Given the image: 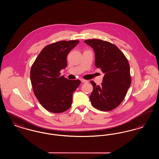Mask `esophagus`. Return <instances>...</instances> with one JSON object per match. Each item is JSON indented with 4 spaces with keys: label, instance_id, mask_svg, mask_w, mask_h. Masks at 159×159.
<instances>
[{
    "label": "esophagus",
    "instance_id": "esophagus-1",
    "mask_svg": "<svg viewBox=\"0 0 159 159\" xmlns=\"http://www.w3.org/2000/svg\"><path fill=\"white\" fill-rule=\"evenodd\" d=\"M81 82H82V83H88V80H84V79H81Z\"/></svg>",
    "mask_w": 159,
    "mask_h": 159
}]
</instances>
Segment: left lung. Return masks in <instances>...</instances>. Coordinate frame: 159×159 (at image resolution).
<instances>
[{"instance_id":"1","label":"left lung","mask_w":159,"mask_h":159,"mask_svg":"<svg viewBox=\"0 0 159 159\" xmlns=\"http://www.w3.org/2000/svg\"><path fill=\"white\" fill-rule=\"evenodd\" d=\"M84 43L93 49L95 64L104 73L101 85L91 83L93 89L91 104L101 111H110L121 104L131 84L128 61L114 44L100 39H89Z\"/></svg>"}]
</instances>
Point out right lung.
Masks as SVG:
<instances>
[{
  "mask_svg": "<svg viewBox=\"0 0 159 159\" xmlns=\"http://www.w3.org/2000/svg\"><path fill=\"white\" fill-rule=\"evenodd\" d=\"M79 41L62 40L45 46L33 64L30 79L34 93L48 111L60 113L71 106L73 93L81 83L60 76L66 67L67 57Z\"/></svg>",
  "mask_w": 159,
  "mask_h": 159,
  "instance_id": "1",
  "label": "right lung"
}]
</instances>
